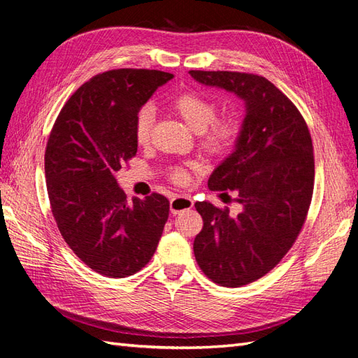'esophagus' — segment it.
I'll return each instance as SVG.
<instances>
[{
    "label": "esophagus",
    "mask_w": 358,
    "mask_h": 358,
    "mask_svg": "<svg viewBox=\"0 0 358 358\" xmlns=\"http://www.w3.org/2000/svg\"><path fill=\"white\" fill-rule=\"evenodd\" d=\"M169 206H171V213L178 215L194 207V201H192V198L187 195H177L171 199Z\"/></svg>",
    "instance_id": "34e87169"
}]
</instances>
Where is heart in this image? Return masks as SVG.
Instances as JSON below:
<instances>
[{
  "label": "heart",
  "instance_id": "heart-1",
  "mask_svg": "<svg viewBox=\"0 0 358 358\" xmlns=\"http://www.w3.org/2000/svg\"><path fill=\"white\" fill-rule=\"evenodd\" d=\"M171 107L181 119H185L192 130L199 133L201 143L212 152L230 150L239 134L237 117L234 115L216 117V104L198 92H182L171 101ZM152 122V107L143 106L134 119V139L139 145L150 142ZM171 178L177 185H185L189 180V172L185 168H176L171 172Z\"/></svg>",
  "mask_w": 358,
  "mask_h": 358
}]
</instances>
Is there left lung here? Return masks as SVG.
I'll list each match as a JSON object with an SVG mask.
<instances>
[{
	"label": "left lung",
	"mask_w": 358,
	"mask_h": 358,
	"mask_svg": "<svg viewBox=\"0 0 358 358\" xmlns=\"http://www.w3.org/2000/svg\"><path fill=\"white\" fill-rule=\"evenodd\" d=\"M198 83L233 92L246 116L234 151L208 178L210 190L236 192L242 212L196 203L204 221L194 252L207 277L225 287L262 278L281 262L306 222L315 185L313 143L296 106L262 76L189 71Z\"/></svg>",
	"instance_id": "8db88e82"
}]
</instances>
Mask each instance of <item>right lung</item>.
Returning <instances> with one entry per match:
<instances>
[{"mask_svg":"<svg viewBox=\"0 0 358 358\" xmlns=\"http://www.w3.org/2000/svg\"><path fill=\"white\" fill-rule=\"evenodd\" d=\"M172 77L130 68L92 77L66 101L50 133L45 177L52 216L77 257L108 278L141 271L168 221L166 196L128 203L115 176L137 152V112Z\"/></svg>","mask_w":358,"mask_h":358,"instance_id":"1","label":"right lung"}]
</instances>
